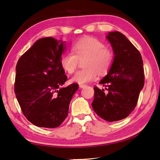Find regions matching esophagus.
I'll return each instance as SVG.
<instances>
[{
	"mask_svg": "<svg viewBox=\"0 0 160 160\" xmlns=\"http://www.w3.org/2000/svg\"><path fill=\"white\" fill-rule=\"evenodd\" d=\"M79 87H80V88H81V89H82V88H85L87 87V85H86V84H80Z\"/></svg>",
	"mask_w": 160,
	"mask_h": 160,
	"instance_id": "34e87169",
	"label": "esophagus"
}]
</instances>
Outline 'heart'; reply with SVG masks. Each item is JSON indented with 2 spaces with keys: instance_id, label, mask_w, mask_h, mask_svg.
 I'll list each match as a JSON object with an SVG mask.
<instances>
[{
  "instance_id": "1",
  "label": "heart",
  "mask_w": 160,
  "mask_h": 160,
  "mask_svg": "<svg viewBox=\"0 0 160 160\" xmlns=\"http://www.w3.org/2000/svg\"><path fill=\"white\" fill-rule=\"evenodd\" d=\"M73 53L66 52L61 57L60 64L68 73L75 72L79 60L85 58L83 62L84 69L78 71L72 78L75 82L83 84L97 80L98 73H108L113 64V51L105 47L104 43L97 38L86 37L78 40L72 46Z\"/></svg>"
}]
</instances>
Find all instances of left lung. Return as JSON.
<instances>
[{"instance_id": "obj_1", "label": "left lung", "mask_w": 160, "mask_h": 160, "mask_svg": "<svg viewBox=\"0 0 160 160\" xmlns=\"http://www.w3.org/2000/svg\"><path fill=\"white\" fill-rule=\"evenodd\" d=\"M107 38L114 53V60L107 75L97 87L92 104L98 115L108 122H115L128 117L138 103L139 95L144 84L143 61L140 52L124 34L109 32Z\"/></svg>"}]
</instances>
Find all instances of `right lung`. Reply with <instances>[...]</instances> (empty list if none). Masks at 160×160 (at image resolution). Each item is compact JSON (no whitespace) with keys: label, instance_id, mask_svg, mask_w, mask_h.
Here are the masks:
<instances>
[{"label":"right lung","instance_id":"obj_1","mask_svg":"<svg viewBox=\"0 0 160 160\" xmlns=\"http://www.w3.org/2000/svg\"><path fill=\"white\" fill-rule=\"evenodd\" d=\"M62 40L40 38L16 64L14 91L24 115L37 127L56 128L65 120L78 84L62 87L67 80L60 59Z\"/></svg>","mask_w":160,"mask_h":160}]
</instances>
